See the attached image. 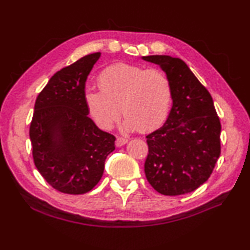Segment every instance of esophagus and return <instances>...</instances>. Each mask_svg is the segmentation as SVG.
I'll return each instance as SVG.
<instances>
[{
  "mask_svg": "<svg viewBox=\"0 0 250 250\" xmlns=\"http://www.w3.org/2000/svg\"><path fill=\"white\" fill-rule=\"evenodd\" d=\"M125 143H127V139L124 138V137H117L116 141H115V145L116 147H121L123 145H125Z\"/></svg>",
  "mask_w": 250,
  "mask_h": 250,
  "instance_id": "1",
  "label": "esophagus"
}]
</instances>
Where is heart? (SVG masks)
<instances>
[{
	"instance_id": "b5f03b06",
	"label": "heart",
	"mask_w": 250,
	"mask_h": 250,
	"mask_svg": "<svg viewBox=\"0 0 250 250\" xmlns=\"http://www.w3.org/2000/svg\"><path fill=\"white\" fill-rule=\"evenodd\" d=\"M98 83L99 89L85 90L84 100L100 127L110 128L122 117L123 110L127 129L151 132L166 122L172 89L164 71L117 63L100 73Z\"/></svg>"
}]
</instances>
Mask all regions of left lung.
<instances>
[{"label":"left lung","mask_w":250,"mask_h":250,"mask_svg":"<svg viewBox=\"0 0 250 250\" xmlns=\"http://www.w3.org/2000/svg\"><path fill=\"white\" fill-rule=\"evenodd\" d=\"M142 58L159 65L172 89V106L165 125L146 136V178L160 194L190 193L208 180L220 157V118L209 92L182 59Z\"/></svg>","instance_id":"8db88e82"}]
</instances>
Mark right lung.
I'll return each mask as SVG.
<instances>
[{
  "label": "right lung",
  "mask_w": 250,
  "mask_h": 250,
  "mask_svg": "<svg viewBox=\"0 0 250 250\" xmlns=\"http://www.w3.org/2000/svg\"><path fill=\"white\" fill-rule=\"evenodd\" d=\"M100 52L57 71L39 94L29 137L34 162L50 185L66 194L91 191L115 149V137L101 131L88 116L85 81Z\"/></svg>",
  "instance_id": "1"
}]
</instances>
